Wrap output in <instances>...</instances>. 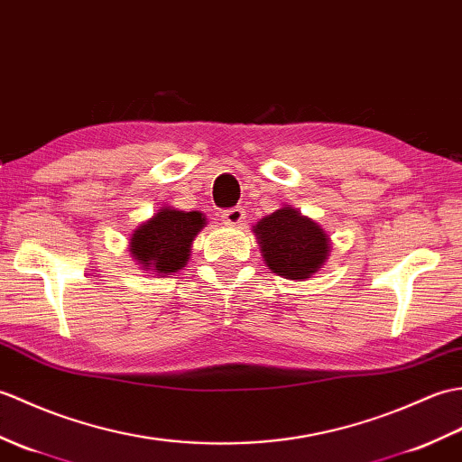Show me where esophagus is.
Wrapping results in <instances>:
<instances>
[{
    "instance_id": "esophagus-1",
    "label": "esophagus",
    "mask_w": 462,
    "mask_h": 462,
    "mask_svg": "<svg viewBox=\"0 0 462 462\" xmlns=\"http://www.w3.org/2000/svg\"><path fill=\"white\" fill-rule=\"evenodd\" d=\"M221 217L225 223L231 225V227H239V225H243V221H245V209L243 208L225 209Z\"/></svg>"
}]
</instances>
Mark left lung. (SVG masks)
<instances>
[{
    "instance_id": "8db88e82",
    "label": "left lung",
    "mask_w": 462,
    "mask_h": 462,
    "mask_svg": "<svg viewBox=\"0 0 462 462\" xmlns=\"http://www.w3.org/2000/svg\"><path fill=\"white\" fill-rule=\"evenodd\" d=\"M266 266L282 279L309 281L330 257L328 233L291 205L264 215L253 225Z\"/></svg>"
}]
</instances>
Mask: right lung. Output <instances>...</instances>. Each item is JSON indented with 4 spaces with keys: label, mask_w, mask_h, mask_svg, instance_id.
Here are the masks:
<instances>
[{
    "label": "right lung",
    "mask_w": 462,
    "mask_h": 462,
    "mask_svg": "<svg viewBox=\"0 0 462 462\" xmlns=\"http://www.w3.org/2000/svg\"><path fill=\"white\" fill-rule=\"evenodd\" d=\"M201 211L160 208L132 231L128 249L142 271L156 276L180 273L189 261L191 245L205 227Z\"/></svg>",
    "instance_id": "obj_1"
}]
</instances>
